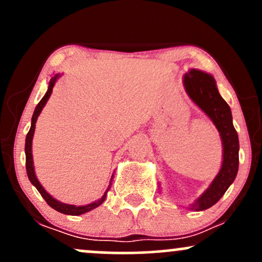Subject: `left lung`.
<instances>
[{
    "instance_id": "left-lung-1",
    "label": "left lung",
    "mask_w": 262,
    "mask_h": 262,
    "mask_svg": "<svg viewBox=\"0 0 262 262\" xmlns=\"http://www.w3.org/2000/svg\"><path fill=\"white\" fill-rule=\"evenodd\" d=\"M183 86L192 102L207 114L218 129L223 145L221 170L208 188L187 207L188 209L200 212L214 206L235 180L239 169V138L233 125L230 107L219 95L217 83L212 75L191 69L183 76Z\"/></svg>"
}]
</instances>
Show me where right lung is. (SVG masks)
Listing matches in <instances>:
<instances>
[{"mask_svg": "<svg viewBox=\"0 0 262 262\" xmlns=\"http://www.w3.org/2000/svg\"><path fill=\"white\" fill-rule=\"evenodd\" d=\"M60 76H61V74H55L52 77V79H50L47 93H45L44 97L41 98L40 102H39V103L37 104V107H35V110H34V113H33L31 129H29L28 134H27V137H26V148H25V151H26V169H27V175H28L29 181H31L32 185L38 189V192L41 194V197L44 198L45 202L49 204L52 208L58 210V212H60V213H62V214L80 215V214H83V213L90 212V210L97 208L98 206H101V204L104 202V200H106V197H107V192L110 191L111 186H112L113 175H112V177H111L110 186H108L106 192H104L103 196H102L100 200L95 201V202H92V203L85 204V206H74V204H66L64 202H60V201L55 200V198H54L52 194H49L47 191H45V188L43 187V186H41V183L38 181L37 175H35V171H34V162H33L32 143H33V135H34V130H35V123H37L39 114H40L41 111H43L44 106L47 104L48 100H49L50 95H52L53 87H54V85H55L56 80H58Z\"/></svg>", "mask_w": 262, "mask_h": 262, "instance_id": "1", "label": "right lung"}]
</instances>
